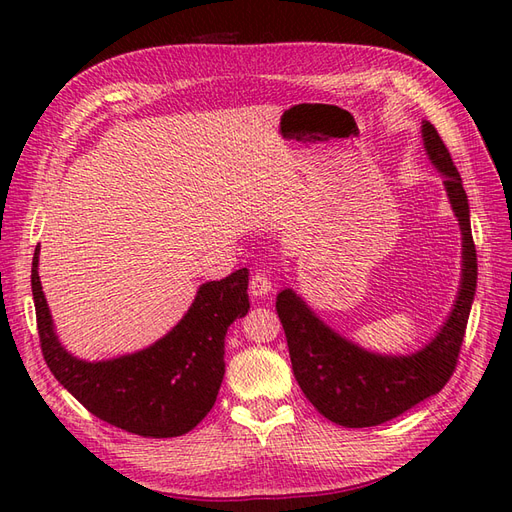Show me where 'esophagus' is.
I'll list each match as a JSON object with an SVG mask.
<instances>
[{"label": "esophagus", "mask_w": 512, "mask_h": 512, "mask_svg": "<svg viewBox=\"0 0 512 512\" xmlns=\"http://www.w3.org/2000/svg\"><path fill=\"white\" fill-rule=\"evenodd\" d=\"M273 290V284H271V280L269 277L265 275V273H254L252 277H250V292H252V297H267V294Z\"/></svg>", "instance_id": "esophagus-1"}]
</instances>
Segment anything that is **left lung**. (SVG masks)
Instances as JSON below:
<instances>
[{
  "instance_id": "1",
  "label": "left lung",
  "mask_w": 512,
  "mask_h": 512,
  "mask_svg": "<svg viewBox=\"0 0 512 512\" xmlns=\"http://www.w3.org/2000/svg\"><path fill=\"white\" fill-rule=\"evenodd\" d=\"M421 132L431 164L444 175V188L461 228L459 292L436 337L406 356L376 354L335 333L294 290H282L275 301L294 378L314 408L342 427L382 425L440 393L453 376L466 335L478 275L470 205L459 170L438 130L423 121Z\"/></svg>"
}]
</instances>
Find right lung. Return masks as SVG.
Wrapping results in <instances>:
<instances>
[{
	"label": "right lung",
	"mask_w": 512,
	"mask_h": 512,
	"mask_svg": "<svg viewBox=\"0 0 512 512\" xmlns=\"http://www.w3.org/2000/svg\"><path fill=\"white\" fill-rule=\"evenodd\" d=\"M32 262V292L44 361L59 384L102 421L143 438H175L192 431L213 408L224 380V337L250 309L247 275L239 269L198 288L194 303L156 344L108 361L72 356L55 333Z\"/></svg>",
	"instance_id": "right-lung-1"
}]
</instances>
